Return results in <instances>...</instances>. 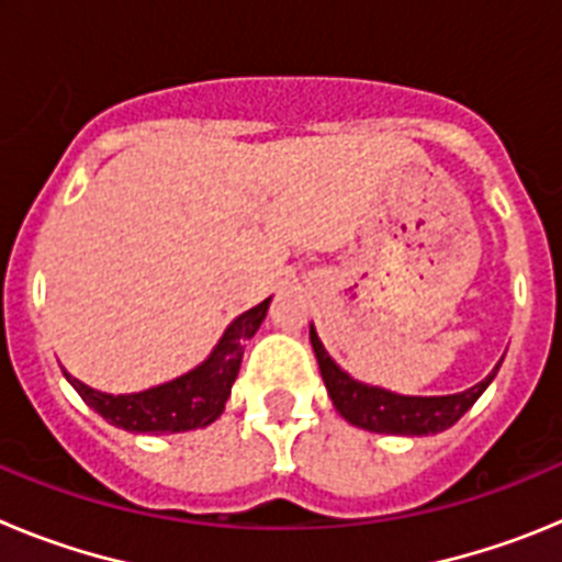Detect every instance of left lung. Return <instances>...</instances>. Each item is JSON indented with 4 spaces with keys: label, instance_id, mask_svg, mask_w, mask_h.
<instances>
[{
    "label": "left lung",
    "instance_id": "1",
    "mask_svg": "<svg viewBox=\"0 0 562 562\" xmlns=\"http://www.w3.org/2000/svg\"><path fill=\"white\" fill-rule=\"evenodd\" d=\"M312 349H315L321 376L326 382L335 408L351 425L371 434H396V436H428L448 430L450 425L461 419L473 402L486 391L495 374L481 380L473 389L450 396H400L391 391L371 389L362 382L351 380L346 371H340L326 355V349L317 340L315 329H310Z\"/></svg>",
    "mask_w": 562,
    "mask_h": 562
}]
</instances>
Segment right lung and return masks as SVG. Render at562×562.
Masks as SVG:
<instances>
[{
	"label": "right lung",
	"instance_id": "add662e5",
	"mask_svg": "<svg viewBox=\"0 0 562 562\" xmlns=\"http://www.w3.org/2000/svg\"><path fill=\"white\" fill-rule=\"evenodd\" d=\"M267 306H270V297L247 310L245 315H238L222 335L220 346L211 351V357L202 366L188 371L180 380L157 385V389L112 396L87 389L83 382L72 380V376H67V380L72 382V389L81 394L89 408L112 422L114 428L151 436L205 428L213 419H220L222 411H225L238 366H241V355H245V342L261 326Z\"/></svg>",
	"mask_w": 562,
	"mask_h": 562
}]
</instances>
